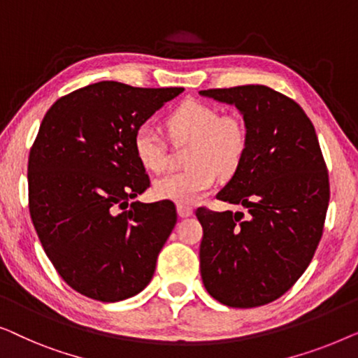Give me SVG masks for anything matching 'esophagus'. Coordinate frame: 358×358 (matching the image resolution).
I'll use <instances>...</instances> for the list:
<instances>
[{
	"label": "esophagus",
	"mask_w": 358,
	"mask_h": 358,
	"mask_svg": "<svg viewBox=\"0 0 358 358\" xmlns=\"http://www.w3.org/2000/svg\"><path fill=\"white\" fill-rule=\"evenodd\" d=\"M178 213H179V217H182V218H187V217H190V215L194 213V210H192V207H189V205H178Z\"/></svg>",
	"instance_id": "34e87169"
}]
</instances>
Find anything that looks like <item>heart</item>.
<instances>
[{"label":"heart","instance_id":"heart-1","mask_svg":"<svg viewBox=\"0 0 358 358\" xmlns=\"http://www.w3.org/2000/svg\"><path fill=\"white\" fill-rule=\"evenodd\" d=\"M174 143L190 141L189 169L174 171L155 180L158 199L180 205L195 203L217 182V174L229 176L241 166L248 151L246 124L238 115H220L217 107L187 101L166 119ZM134 150L145 169L159 173L168 164V150L158 131L148 124L140 125L134 136Z\"/></svg>","mask_w":358,"mask_h":358}]
</instances>
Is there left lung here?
Here are the masks:
<instances>
[{"instance_id":"8db88e82","label":"left lung","mask_w":358,"mask_h":358,"mask_svg":"<svg viewBox=\"0 0 358 358\" xmlns=\"http://www.w3.org/2000/svg\"><path fill=\"white\" fill-rule=\"evenodd\" d=\"M236 106L249 143L218 200L243 212L197 208L203 238L200 273L215 300L231 308L267 305L310 266L329 205V176L315 127L290 97L262 85L200 91Z\"/></svg>"}]
</instances>
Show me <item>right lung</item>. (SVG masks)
Instances as JSON below:
<instances>
[{"label": "right lung", "instance_id": "right-lung-1", "mask_svg": "<svg viewBox=\"0 0 358 358\" xmlns=\"http://www.w3.org/2000/svg\"><path fill=\"white\" fill-rule=\"evenodd\" d=\"M182 91L101 81L43 117L29 153V212L47 257L81 295L120 301L153 277L178 213L169 200L130 203L150 187L134 136Z\"/></svg>", "mask_w": 358, "mask_h": 358}]
</instances>
